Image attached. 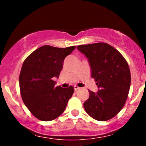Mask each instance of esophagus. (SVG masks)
I'll return each mask as SVG.
<instances>
[{
	"mask_svg": "<svg viewBox=\"0 0 146 146\" xmlns=\"http://www.w3.org/2000/svg\"><path fill=\"white\" fill-rule=\"evenodd\" d=\"M80 88H79V87L77 86V85H75V86H74V90L75 91H77L78 90H79V89H80Z\"/></svg>",
	"mask_w": 146,
	"mask_h": 146,
	"instance_id": "34e87169",
	"label": "esophagus"
}]
</instances>
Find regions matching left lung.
Returning <instances> with one entry per match:
<instances>
[{"label": "left lung", "instance_id": "1", "mask_svg": "<svg viewBox=\"0 0 146 146\" xmlns=\"http://www.w3.org/2000/svg\"><path fill=\"white\" fill-rule=\"evenodd\" d=\"M77 48L88 58L91 76L99 88L97 93L89 90L84 108L96 120H110L121 110L127 100L131 85L127 61L115 48L104 42L79 45Z\"/></svg>", "mask_w": 146, "mask_h": 146}]
</instances>
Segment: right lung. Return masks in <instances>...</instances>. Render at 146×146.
<instances>
[{
    "label": "right lung",
    "mask_w": 146,
    "mask_h": 146,
    "mask_svg": "<svg viewBox=\"0 0 146 146\" xmlns=\"http://www.w3.org/2000/svg\"><path fill=\"white\" fill-rule=\"evenodd\" d=\"M75 46L58 48L45 45L28 56L22 66L19 82L22 99L30 112L41 121L54 120L64 111L74 92L73 86L55 87L66 56Z\"/></svg>",
    "instance_id": "right-lung-1"
}]
</instances>
